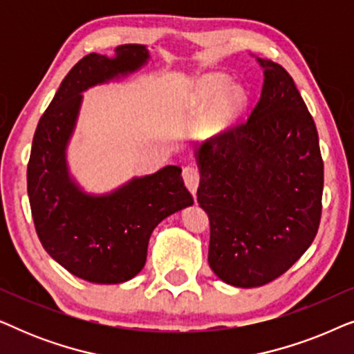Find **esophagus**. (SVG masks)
<instances>
[{"instance_id": "34e87169", "label": "esophagus", "mask_w": 354, "mask_h": 354, "mask_svg": "<svg viewBox=\"0 0 354 354\" xmlns=\"http://www.w3.org/2000/svg\"><path fill=\"white\" fill-rule=\"evenodd\" d=\"M182 176H183V182H185L187 188L192 192V195L195 196L196 190H198V183H200V172H198V169L193 166L183 167Z\"/></svg>"}]
</instances>
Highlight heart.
<instances>
[{"instance_id":"b5f03b06","label":"heart","mask_w":354,"mask_h":354,"mask_svg":"<svg viewBox=\"0 0 354 354\" xmlns=\"http://www.w3.org/2000/svg\"><path fill=\"white\" fill-rule=\"evenodd\" d=\"M192 100L201 108H212L209 125L214 130L225 127L246 103V95L241 86L230 85L224 74H209L196 80L192 90Z\"/></svg>"}]
</instances>
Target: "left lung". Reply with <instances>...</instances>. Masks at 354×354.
Returning a JSON list of instances; mask_svg holds the SVG:
<instances>
[{
  "mask_svg": "<svg viewBox=\"0 0 354 354\" xmlns=\"http://www.w3.org/2000/svg\"><path fill=\"white\" fill-rule=\"evenodd\" d=\"M256 61L264 84L248 120L195 148L196 196L211 225L207 263L240 288L292 268L311 246L322 211L316 124L288 72Z\"/></svg>",
  "mask_w": 354,
  "mask_h": 354,
  "instance_id": "obj_1",
  "label": "left lung"
}]
</instances>
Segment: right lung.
I'll return each instance as SVG.
<instances>
[{
	"label": "right lung",
	"instance_id": "add662e5",
	"mask_svg": "<svg viewBox=\"0 0 354 354\" xmlns=\"http://www.w3.org/2000/svg\"><path fill=\"white\" fill-rule=\"evenodd\" d=\"M148 61L145 45H120L113 57L96 53L82 57L62 80L33 135L27 192L38 239L56 263L86 282L133 279L147 263L149 236L159 222L193 205L178 166L132 177L108 193H88L67 162L82 93L125 79Z\"/></svg>",
	"mask_w": 354,
	"mask_h": 354
}]
</instances>
